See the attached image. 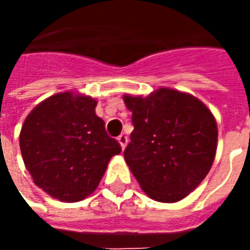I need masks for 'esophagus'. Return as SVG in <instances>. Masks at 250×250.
<instances>
[{
    "instance_id": "1",
    "label": "esophagus",
    "mask_w": 250,
    "mask_h": 250,
    "mask_svg": "<svg viewBox=\"0 0 250 250\" xmlns=\"http://www.w3.org/2000/svg\"><path fill=\"white\" fill-rule=\"evenodd\" d=\"M118 142L120 143V147H122V148L125 150V146H127V142H128V139H127V136L122 134V135L118 136Z\"/></svg>"
}]
</instances>
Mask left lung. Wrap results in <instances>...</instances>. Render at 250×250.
<instances>
[{"label": "left lung", "instance_id": "left-lung-1", "mask_svg": "<svg viewBox=\"0 0 250 250\" xmlns=\"http://www.w3.org/2000/svg\"><path fill=\"white\" fill-rule=\"evenodd\" d=\"M134 131L125 163L150 198L177 202L209 173L217 150V123L188 93L161 88L147 98L125 95Z\"/></svg>", "mask_w": 250, "mask_h": 250}]
</instances>
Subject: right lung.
<instances>
[{"label": "right lung", "mask_w": 250, "mask_h": 250, "mask_svg": "<svg viewBox=\"0 0 250 250\" xmlns=\"http://www.w3.org/2000/svg\"><path fill=\"white\" fill-rule=\"evenodd\" d=\"M96 100L62 92L25 119L20 148L35 182L53 198L82 201L98 188L109 159L122 147L95 114Z\"/></svg>", "instance_id": "obj_1"}]
</instances>
